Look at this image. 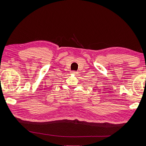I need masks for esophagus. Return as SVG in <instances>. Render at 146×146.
Here are the masks:
<instances>
[{
  "instance_id": "1",
  "label": "esophagus",
  "mask_w": 146,
  "mask_h": 146,
  "mask_svg": "<svg viewBox=\"0 0 146 146\" xmlns=\"http://www.w3.org/2000/svg\"><path fill=\"white\" fill-rule=\"evenodd\" d=\"M71 73L72 74H78V72L77 71H71Z\"/></svg>"
}]
</instances>
